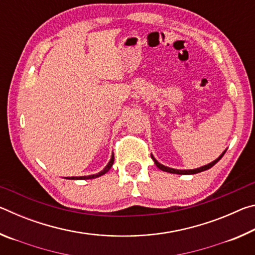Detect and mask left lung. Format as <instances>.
Returning a JSON list of instances; mask_svg holds the SVG:
<instances>
[{
    "label": "left lung",
    "mask_w": 255,
    "mask_h": 255,
    "mask_svg": "<svg viewBox=\"0 0 255 255\" xmlns=\"http://www.w3.org/2000/svg\"><path fill=\"white\" fill-rule=\"evenodd\" d=\"M226 152V150H225ZM225 152H224L221 156H219L218 158H216L214 162H211V163H209V164H207V165H205V166H201V167H199V169H195V170H175V169H171V167H167V166H164L163 164H161V163H158L156 159L154 158V156L152 155V158H153V161H154V163L156 164V166L158 167L159 170H162V171H165V172H169V173H174V174H196V173H199V172H202V171H206V170H208V169H210V167H213L216 163H217L219 159H221L223 156H224V154H225Z\"/></svg>",
    "instance_id": "obj_1"
}]
</instances>
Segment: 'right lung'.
Masks as SVG:
<instances>
[{"label": "right lung", "mask_w": 255, "mask_h": 255, "mask_svg": "<svg viewBox=\"0 0 255 255\" xmlns=\"http://www.w3.org/2000/svg\"><path fill=\"white\" fill-rule=\"evenodd\" d=\"M114 161H115V156L114 155H112L111 156V159H110V162L108 163V165L105 167V170L103 171H101L100 173H98V174H96V175H88V176H71V178H66V179H68V180H88V179H94V178H98V176H100V175H102V174H105L106 172H108L110 170V167L112 166V164H114Z\"/></svg>", "instance_id": "obj_1"}]
</instances>
